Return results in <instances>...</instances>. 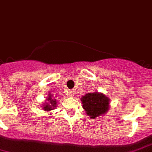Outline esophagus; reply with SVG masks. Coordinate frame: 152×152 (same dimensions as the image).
<instances>
[{
  "label": "esophagus",
  "instance_id": "1",
  "mask_svg": "<svg viewBox=\"0 0 152 152\" xmlns=\"http://www.w3.org/2000/svg\"><path fill=\"white\" fill-rule=\"evenodd\" d=\"M69 95L70 96H73L75 95V91L74 90H69Z\"/></svg>",
  "mask_w": 152,
  "mask_h": 152
}]
</instances>
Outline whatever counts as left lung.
I'll list each match as a JSON object with an SVG mask.
<instances>
[{
  "instance_id": "8db88e82",
  "label": "left lung",
  "mask_w": 152,
  "mask_h": 152,
  "mask_svg": "<svg viewBox=\"0 0 152 152\" xmlns=\"http://www.w3.org/2000/svg\"><path fill=\"white\" fill-rule=\"evenodd\" d=\"M83 108L90 118H95L106 113L109 109V99L103 93H87L81 98Z\"/></svg>"
}]
</instances>
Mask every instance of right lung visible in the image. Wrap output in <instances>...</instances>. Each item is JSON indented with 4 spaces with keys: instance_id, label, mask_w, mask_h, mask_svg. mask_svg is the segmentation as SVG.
<instances>
[{
    "instance_id": "add662e5",
    "label": "right lung",
    "mask_w": 152,
    "mask_h": 152,
    "mask_svg": "<svg viewBox=\"0 0 152 152\" xmlns=\"http://www.w3.org/2000/svg\"><path fill=\"white\" fill-rule=\"evenodd\" d=\"M47 100L48 102H47L46 103L43 104V109H44V110L47 111V112H49V111L53 110V109L56 108V99H53L50 94L48 96V98H47Z\"/></svg>"
}]
</instances>
